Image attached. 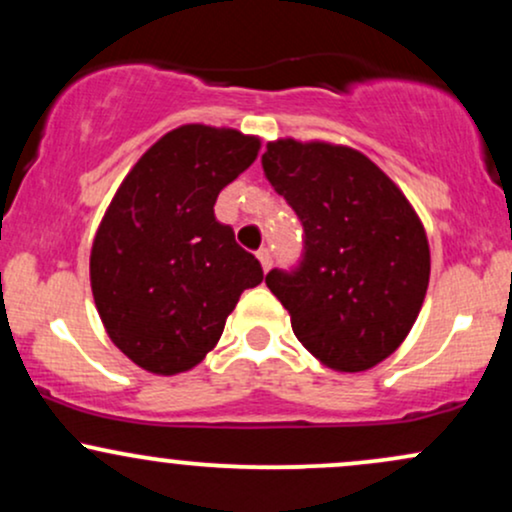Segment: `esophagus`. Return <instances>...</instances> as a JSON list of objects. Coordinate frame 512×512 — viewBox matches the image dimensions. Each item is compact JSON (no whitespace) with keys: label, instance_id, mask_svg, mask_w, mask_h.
I'll return each mask as SVG.
<instances>
[{"label":"esophagus","instance_id":"esophagus-1","mask_svg":"<svg viewBox=\"0 0 512 512\" xmlns=\"http://www.w3.org/2000/svg\"><path fill=\"white\" fill-rule=\"evenodd\" d=\"M257 260H260L264 272H269V269H272V252H269V248H262L260 252H257Z\"/></svg>","mask_w":512,"mask_h":512}]
</instances>
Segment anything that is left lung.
<instances>
[{
  "instance_id": "1",
  "label": "left lung",
  "mask_w": 512,
  "mask_h": 512,
  "mask_svg": "<svg viewBox=\"0 0 512 512\" xmlns=\"http://www.w3.org/2000/svg\"><path fill=\"white\" fill-rule=\"evenodd\" d=\"M267 180L303 223V260L272 269L269 291L327 368L361 373L407 339L424 305L431 250L404 192L349 146L276 139Z\"/></svg>"
}]
</instances>
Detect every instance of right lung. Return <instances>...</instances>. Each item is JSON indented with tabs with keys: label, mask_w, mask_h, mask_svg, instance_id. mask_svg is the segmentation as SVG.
<instances>
[{
	"label": "right lung",
	"mask_w": 512,
	"mask_h": 512,
	"mask_svg": "<svg viewBox=\"0 0 512 512\" xmlns=\"http://www.w3.org/2000/svg\"><path fill=\"white\" fill-rule=\"evenodd\" d=\"M260 137L182 125L117 187L91 248V291L105 332L139 368H195L221 339L260 262L216 221V197L252 166Z\"/></svg>",
	"instance_id": "1"
}]
</instances>
